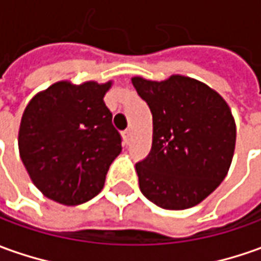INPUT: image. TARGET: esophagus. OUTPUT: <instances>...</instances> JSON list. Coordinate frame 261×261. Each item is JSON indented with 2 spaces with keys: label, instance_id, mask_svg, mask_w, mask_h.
Instances as JSON below:
<instances>
[{
  "label": "esophagus",
  "instance_id": "esophagus-1",
  "mask_svg": "<svg viewBox=\"0 0 261 261\" xmlns=\"http://www.w3.org/2000/svg\"><path fill=\"white\" fill-rule=\"evenodd\" d=\"M131 137H133V133H131V130H125L123 133V138H124V141L128 144L131 141Z\"/></svg>",
  "mask_w": 261,
  "mask_h": 261
}]
</instances>
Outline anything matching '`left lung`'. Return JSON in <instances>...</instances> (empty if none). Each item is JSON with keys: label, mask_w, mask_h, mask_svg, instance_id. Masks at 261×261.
I'll return each instance as SVG.
<instances>
[{"label": "left lung", "mask_w": 261, "mask_h": 261, "mask_svg": "<svg viewBox=\"0 0 261 261\" xmlns=\"http://www.w3.org/2000/svg\"><path fill=\"white\" fill-rule=\"evenodd\" d=\"M153 114L150 154L136 164L140 190L166 210L201 203L227 175L236 147V123L224 98L197 80L133 77Z\"/></svg>", "instance_id": "left-lung-1"}]
</instances>
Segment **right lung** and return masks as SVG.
I'll return each mask as SVG.
<instances>
[{"instance_id":"1","label":"right lung","mask_w":261,"mask_h":261,"mask_svg":"<svg viewBox=\"0 0 261 261\" xmlns=\"http://www.w3.org/2000/svg\"><path fill=\"white\" fill-rule=\"evenodd\" d=\"M111 84L58 81L28 102L19 124V155L45 197L79 205L102 190L121 153V136L104 102Z\"/></svg>"}]
</instances>
